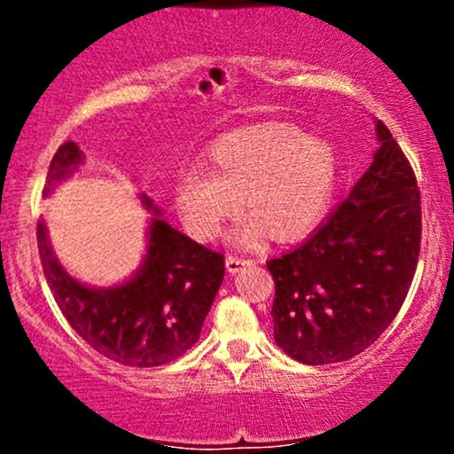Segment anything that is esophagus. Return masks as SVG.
<instances>
[{"label":"esophagus","mask_w":454,"mask_h":454,"mask_svg":"<svg viewBox=\"0 0 454 454\" xmlns=\"http://www.w3.org/2000/svg\"><path fill=\"white\" fill-rule=\"evenodd\" d=\"M252 260H245V258H237V256H226V270L228 273H239V270L249 267Z\"/></svg>","instance_id":"esophagus-1"}]
</instances>
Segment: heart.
I'll return each mask as SVG.
<instances>
[{"instance_id":"1","label":"heart","mask_w":454,"mask_h":454,"mask_svg":"<svg viewBox=\"0 0 454 454\" xmlns=\"http://www.w3.org/2000/svg\"><path fill=\"white\" fill-rule=\"evenodd\" d=\"M175 184V209L198 241L217 237L223 220L245 209L228 239L252 245L264 234L294 241L320 223L340 181V155L325 138L293 123H256L217 137Z\"/></svg>"}]
</instances>
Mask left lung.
I'll return each instance as SVG.
<instances>
[{
	"label": "left lung",
	"mask_w": 454,
	"mask_h": 454,
	"mask_svg": "<svg viewBox=\"0 0 454 454\" xmlns=\"http://www.w3.org/2000/svg\"><path fill=\"white\" fill-rule=\"evenodd\" d=\"M378 151L350 196L303 245L267 262L278 346L305 364L340 363L387 331L420 252V192L397 140L376 121Z\"/></svg>",
	"instance_id": "1"
}]
</instances>
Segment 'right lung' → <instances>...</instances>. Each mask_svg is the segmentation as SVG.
<instances>
[{
	"label": "right lung",
	"mask_w": 454,
	"mask_h": 454,
	"mask_svg": "<svg viewBox=\"0 0 454 454\" xmlns=\"http://www.w3.org/2000/svg\"><path fill=\"white\" fill-rule=\"evenodd\" d=\"M85 153L64 143L53 155L44 196L76 173ZM140 205L153 215L147 223V247L138 269L121 284L98 288L82 284L64 269L38 222V249L44 278L61 314L96 352L128 367H158L190 350L223 281V256L161 217L147 194Z\"/></svg>",
	"instance_id": "right-lung-1"
}]
</instances>
